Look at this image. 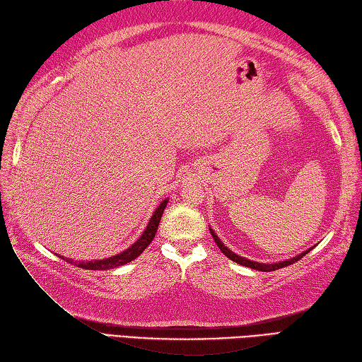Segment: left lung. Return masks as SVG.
I'll use <instances>...</instances> for the list:
<instances>
[{
	"mask_svg": "<svg viewBox=\"0 0 362 362\" xmlns=\"http://www.w3.org/2000/svg\"><path fill=\"white\" fill-rule=\"evenodd\" d=\"M210 233H211V236H213V240H214V243H216V245L218 247L221 249V252L224 253V255L227 257V258H230L232 261H235V263H238V264H243V266H245V267H250V269H257V271H263V272H271V271H276V269H281V267H286V266H289V264H292V263H296V261H298L300 258H303V255H306V253H308L311 249H308L306 252H303V253H300V255H297L296 258H291V259H288V261H281V263H274V264H264V263H257V261H250V259H245V258H243V257H240V255H236V253H233L232 250H228L224 244L221 243V240L219 238L216 236V233L213 232V230L210 228Z\"/></svg>",
	"mask_w": 362,
	"mask_h": 362,
	"instance_id": "left-lung-1",
	"label": "left lung"
}]
</instances>
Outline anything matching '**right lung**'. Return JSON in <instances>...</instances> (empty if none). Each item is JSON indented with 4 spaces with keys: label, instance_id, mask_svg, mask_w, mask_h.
Masks as SVG:
<instances>
[{
    "label": "right lung",
    "instance_id": "1",
    "mask_svg": "<svg viewBox=\"0 0 362 362\" xmlns=\"http://www.w3.org/2000/svg\"><path fill=\"white\" fill-rule=\"evenodd\" d=\"M166 204H168V199H165V201L158 205V209L153 211L149 224L144 230V233L140 238H138V241L130 245L127 250L119 253V255H115V257H110L107 259L82 261V263H76V261H74V264L78 267H82V269H90V271H103V269H105V271H107V269H113V267H118V266H122V264H127L132 259H135L136 257H140L143 250L152 243L153 236H156V233H157L161 214H163V210L166 209Z\"/></svg>",
    "mask_w": 362,
    "mask_h": 362
}]
</instances>
